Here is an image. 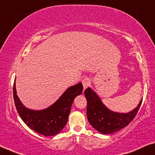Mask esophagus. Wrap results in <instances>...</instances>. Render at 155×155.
Returning <instances> with one entry per match:
<instances>
[{"instance_id": "34e87169", "label": "esophagus", "mask_w": 155, "mask_h": 155, "mask_svg": "<svg viewBox=\"0 0 155 155\" xmlns=\"http://www.w3.org/2000/svg\"><path fill=\"white\" fill-rule=\"evenodd\" d=\"M82 84H83V87H84V89H85L86 88H87L88 87H89L90 83H91V81H90V79L89 78H84V79L82 80Z\"/></svg>"}]
</instances>
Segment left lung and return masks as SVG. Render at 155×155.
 I'll use <instances>...</instances> for the list:
<instances>
[{"mask_svg": "<svg viewBox=\"0 0 155 155\" xmlns=\"http://www.w3.org/2000/svg\"><path fill=\"white\" fill-rule=\"evenodd\" d=\"M84 95L87 101L88 120L95 129L105 134L117 132L129 125L137 114L142 103L141 100L137 108L130 113H116L109 110L90 88L85 90Z\"/></svg>", "mask_w": 155, "mask_h": 155, "instance_id": "8db88e82", "label": "left lung"}]
</instances>
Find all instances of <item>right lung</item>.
Listing matches in <instances>:
<instances>
[{"instance_id":"obj_1","label":"right lung","mask_w":155,"mask_h":155,"mask_svg":"<svg viewBox=\"0 0 155 155\" xmlns=\"http://www.w3.org/2000/svg\"><path fill=\"white\" fill-rule=\"evenodd\" d=\"M82 83L72 86L50 107L42 111H34L26 109L21 104L16 95L14 80V101L20 117L30 129L44 136H54L65 127L74 98L82 94Z\"/></svg>"}]
</instances>
